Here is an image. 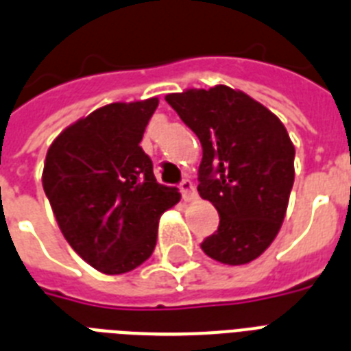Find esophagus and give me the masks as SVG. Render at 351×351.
<instances>
[{"label": "esophagus", "instance_id": "esophagus-1", "mask_svg": "<svg viewBox=\"0 0 351 351\" xmlns=\"http://www.w3.org/2000/svg\"><path fill=\"white\" fill-rule=\"evenodd\" d=\"M180 193L182 196H184L185 202L189 200H195L196 198V191H195V184L189 180V178H185V180H182L180 184Z\"/></svg>", "mask_w": 351, "mask_h": 351}]
</instances>
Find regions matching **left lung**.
Wrapping results in <instances>:
<instances>
[{
	"label": "left lung",
	"mask_w": 351,
	"mask_h": 351,
	"mask_svg": "<svg viewBox=\"0 0 351 351\" xmlns=\"http://www.w3.org/2000/svg\"><path fill=\"white\" fill-rule=\"evenodd\" d=\"M166 101L200 138L198 193L220 215L202 250L225 265L250 263L278 236L294 185L295 149L283 122L225 84Z\"/></svg>",
	"instance_id": "left-lung-1"
}]
</instances>
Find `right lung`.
Wrapping results in <instances>:
<instances>
[{
  "label": "right lung",
  "instance_id": "obj_1",
  "mask_svg": "<svg viewBox=\"0 0 351 351\" xmlns=\"http://www.w3.org/2000/svg\"><path fill=\"white\" fill-rule=\"evenodd\" d=\"M158 99L113 102L68 126L48 147L43 189L62 236L102 274H124L153 254L158 220L180 202L156 182L138 146Z\"/></svg>",
  "mask_w": 351,
  "mask_h": 351
}]
</instances>
